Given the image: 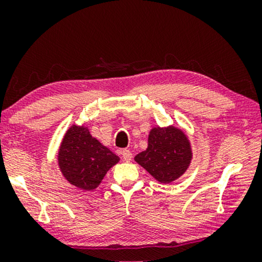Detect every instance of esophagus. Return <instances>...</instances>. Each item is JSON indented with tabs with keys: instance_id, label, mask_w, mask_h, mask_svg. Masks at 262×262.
Returning <instances> with one entry per match:
<instances>
[{
	"instance_id": "1",
	"label": "esophagus",
	"mask_w": 262,
	"mask_h": 262,
	"mask_svg": "<svg viewBox=\"0 0 262 262\" xmlns=\"http://www.w3.org/2000/svg\"><path fill=\"white\" fill-rule=\"evenodd\" d=\"M121 157H123V160L125 161V162H130V161L132 160V152L130 151V150H123V152H121Z\"/></svg>"
}]
</instances>
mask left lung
Instances as JSON below:
<instances>
[{
	"mask_svg": "<svg viewBox=\"0 0 262 262\" xmlns=\"http://www.w3.org/2000/svg\"><path fill=\"white\" fill-rule=\"evenodd\" d=\"M191 143L185 132L174 126L152 127L148 148L135 161L162 184H169L187 170L192 160Z\"/></svg>",
	"mask_w": 262,
	"mask_h": 262,
	"instance_id": "obj_1",
	"label": "left lung"
}]
</instances>
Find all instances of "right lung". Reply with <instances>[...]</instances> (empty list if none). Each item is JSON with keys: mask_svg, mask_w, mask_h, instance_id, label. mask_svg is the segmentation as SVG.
Masks as SVG:
<instances>
[{"mask_svg": "<svg viewBox=\"0 0 262 262\" xmlns=\"http://www.w3.org/2000/svg\"><path fill=\"white\" fill-rule=\"evenodd\" d=\"M57 157L63 177L84 191L98 187L107 171L119 162V157L93 137L83 125H73L66 132Z\"/></svg>", "mask_w": 262, "mask_h": 262, "instance_id": "right-lung-1", "label": "right lung"}]
</instances>
